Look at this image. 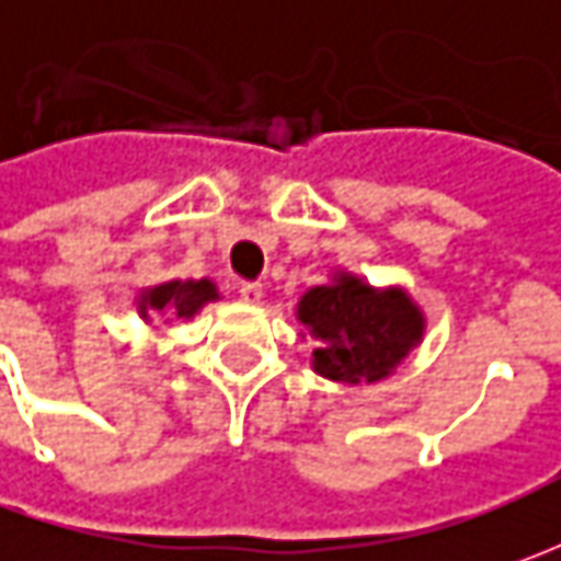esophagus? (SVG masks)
I'll list each match as a JSON object with an SVG mask.
<instances>
[{"label": "esophagus", "mask_w": 561, "mask_h": 561, "mask_svg": "<svg viewBox=\"0 0 561 561\" xmlns=\"http://www.w3.org/2000/svg\"><path fill=\"white\" fill-rule=\"evenodd\" d=\"M262 296H265V287H262V284H255V280H243V284H240V299H243V302H262Z\"/></svg>", "instance_id": "esophagus-1"}]
</instances>
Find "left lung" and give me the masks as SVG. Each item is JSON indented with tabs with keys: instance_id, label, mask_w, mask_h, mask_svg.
I'll use <instances>...</instances> for the list:
<instances>
[{
	"instance_id": "8db88e82",
	"label": "left lung",
	"mask_w": 561,
	"mask_h": 561,
	"mask_svg": "<svg viewBox=\"0 0 561 561\" xmlns=\"http://www.w3.org/2000/svg\"><path fill=\"white\" fill-rule=\"evenodd\" d=\"M296 318L314 340L312 368L340 383L390 377L424 336V314L409 293L375 290L350 271L306 293Z\"/></svg>"
}]
</instances>
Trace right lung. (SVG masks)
Masks as SVG:
<instances>
[{"mask_svg": "<svg viewBox=\"0 0 561 561\" xmlns=\"http://www.w3.org/2000/svg\"><path fill=\"white\" fill-rule=\"evenodd\" d=\"M218 299V287L203 277V280H168L159 287H149L137 299V312L142 321H152V314H159L164 324L171 321H186L203 309L205 302Z\"/></svg>", "mask_w": 561, "mask_h": 561, "instance_id": "right-lung-1", "label": "right lung"}]
</instances>
